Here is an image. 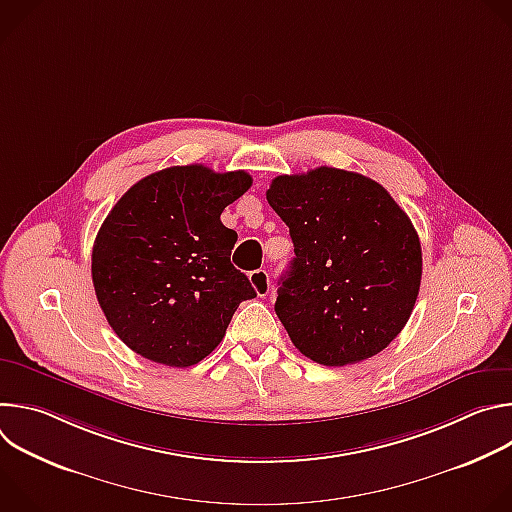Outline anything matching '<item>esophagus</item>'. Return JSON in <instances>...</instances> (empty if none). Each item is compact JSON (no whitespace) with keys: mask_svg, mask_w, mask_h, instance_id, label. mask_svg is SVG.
Instances as JSON below:
<instances>
[{"mask_svg":"<svg viewBox=\"0 0 512 512\" xmlns=\"http://www.w3.org/2000/svg\"><path fill=\"white\" fill-rule=\"evenodd\" d=\"M249 281L253 285V289L257 291V296H267L269 289H271V283H269V273L265 269H257V271H251L249 273Z\"/></svg>","mask_w":512,"mask_h":512,"instance_id":"1","label":"esophagus"}]
</instances>
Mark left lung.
<instances>
[{"mask_svg": "<svg viewBox=\"0 0 512 512\" xmlns=\"http://www.w3.org/2000/svg\"><path fill=\"white\" fill-rule=\"evenodd\" d=\"M267 202L294 241L275 302L294 346L326 367L387 348L421 283V243L405 210L379 182L328 166L277 176Z\"/></svg>", "mask_w": 512, "mask_h": 512, "instance_id": "1", "label": "left lung"}]
</instances>
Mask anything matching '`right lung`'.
I'll use <instances>...</instances> for the list:
<instances>
[{"label":"right lung","instance_id":"add662e5","mask_svg":"<svg viewBox=\"0 0 512 512\" xmlns=\"http://www.w3.org/2000/svg\"><path fill=\"white\" fill-rule=\"evenodd\" d=\"M253 178L174 166L133 184L93 245V285L115 334L143 358L192 367L223 340L241 302L255 298L231 263L237 233L223 210Z\"/></svg>","mask_w":512,"mask_h":512}]
</instances>
